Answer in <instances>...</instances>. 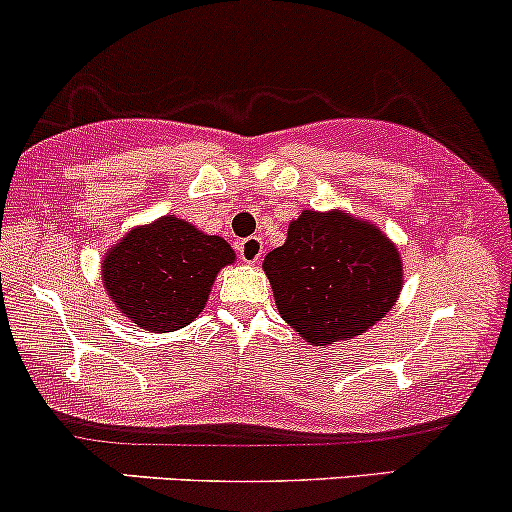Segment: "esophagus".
Segmentation results:
<instances>
[{"label": "esophagus", "instance_id": "obj_1", "mask_svg": "<svg viewBox=\"0 0 512 512\" xmlns=\"http://www.w3.org/2000/svg\"><path fill=\"white\" fill-rule=\"evenodd\" d=\"M237 251H239V258L244 263H258L263 256V241L258 237H249V239L239 241Z\"/></svg>", "mask_w": 512, "mask_h": 512}]
</instances>
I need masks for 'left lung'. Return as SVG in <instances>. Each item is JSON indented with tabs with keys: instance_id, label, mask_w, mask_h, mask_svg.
Returning a JSON list of instances; mask_svg holds the SVG:
<instances>
[{
	"instance_id": "left-lung-1",
	"label": "left lung",
	"mask_w": 512,
	"mask_h": 512,
	"mask_svg": "<svg viewBox=\"0 0 512 512\" xmlns=\"http://www.w3.org/2000/svg\"><path fill=\"white\" fill-rule=\"evenodd\" d=\"M275 304L309 346L350 341L382 321L404 287V263L380 227L346 210H302L263 258Z\"/></svg>"
}]
</instances>
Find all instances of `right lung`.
I'll list each match as a JSON object with an SVG mask.
<instances>
[{"label":"right lung","mask_w":512,"mask_h":512,"mask_svg":"<svg viewBox=\"0 0 512 512\" xmlns=\"http://www.w3.org/2000/svg\"><path fill=\"white\" fill-rule=\"evenodd\" d=\"M237 261L232 246L176 215L132 227L101 261L118 312L152 333L179 331L208 304L217 273Z\"/></svg>","instance_id":"add662e5"}]
</instances>
